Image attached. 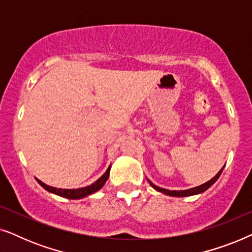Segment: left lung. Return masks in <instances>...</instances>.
<instances>
[{
	"label": "left lung",
	"mask_w": 252,
	"mask_h": 252,
	"mask_svg": "<svg viewBox=\"0 0 252 252\" xmlns=\"http://www.w3.org/2000/svg\"><path fill=\"white\" fill-rule=\"evenodd\" d=\"M223 170V167L220 170L218 173L216 174V177H213L211 180L205 182V184H203L201 186H198V187H195V188H191V189H187V190H167V189H163L160 187H157V186H155L153 182L149 181V184L153 186V188L156 189V190L163 192V194H166V195H170V196H175V197H185V196H191V195H196V194H201V192L205 191L206 189L211 187V186L215 184V182L218 180V178L220 177V174H221V172Z\"/></svg>",
	"instance_id": "obj_1"
}]
</instances>
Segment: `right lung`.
<instances>
[{
	"label": "right lung",
	"mask_w": 252,
	"mask_h": 252,
	"mask_svg": "<svg viewBox=\"0 0 252 252\" xmlns=\"http://www.w3.org/2000/svg\"><path fill=\"white\" fill-rule=\"evenodd\" d=\"M110 167H108V170L105 171V173L102 175L101 178L98 179L97 181H95L94 184H92L91 186H87V187L84 188H78V189H61V188H55V187H50V186H47L46 184H43L42 181L37 180V182L42 186V187L46 189V190L53 192V194H56L58 196H62V197L65 198H70V199H79V198H84L86 196L93 194V192L97 191L101 189L103 186H104L105 181L108 180L109 174H110Z\"/></svg>",
	"instance_id": "1"
}]
</instances>
